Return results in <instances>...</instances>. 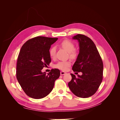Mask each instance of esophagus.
<instances>
[{
	"label": "esophagus",
	"mask_w": 120,
	"mask_h": 120,
	"mask_svg": "<svg viewBox=\"0 0 120 120\" xmlns=\"http://www.w3.org/2000/svg\"><path fill=\"white\" fill-rule=\"evenodd\" d=\"M66 74V72L64 71H60V75H64Z\"/></svg>",
	"instance_id": "esophagus-1"
}]
</instances>
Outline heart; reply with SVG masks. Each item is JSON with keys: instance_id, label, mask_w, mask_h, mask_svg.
I'll return each mask as SVG.
<instances>
[{"instance_id": "b5f03b06", "label": "heart", "mask_w": 120, "mask_h": 120, "mask_svg": "<svg viewBox=\"0 0 120 120\" xmlns=\"http://www.w3.org/2000/svg\"><path fill=\"white\" fill-rule=\"evenodd\" d=\"M60 45L69 52L70 56L71 57L74 58L77 56V53L74 50L75 48V45L71 41L68 40H64L60 43ZM56 53V48L55 47H52L49 50V55L50 57L52 58L55 57ZM71 64L70 61H60L56 65V67L60 70L66 71L71 66Z\"/></svg>"}]
</instances>
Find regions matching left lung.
<instances>
[{"mask_svg":"<svg viewBox=\"0 0 120 120\" xmlns=\"http://www.w3.org/2000/svg\"><path fill=\"white\" fill-rule=\"evenodd\" d=\"M72 39L78 41L79 50L72 69L74 71L82 72V75L76 77L71 74L72 79L68 86L75 96L89 98L96 93L102 82L103 61L91 39L80 34L74 36Z\"/></svg>","mask_w":120,"mask_h":120,"instance_id":"left-lung-1","label":"left lung"}]
</instances>
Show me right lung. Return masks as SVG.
<instances>
[{
	"label": "right lung",
	"instance_id": "add662e5",
	"mask_svg": "<svg viewBox=\"0 0 120 120\" xmlns=\"http://www.w3.org/2000/svg\"><path fill=\"white\" fill-rule=\"evenodd\" d=\"M57 38L38 37L28 40L21 47L18 56L16 78L23 91L30 98L39 99L52 92L60 71L52 69L41 71L51 62L49 49Z\"/></svg>",
	"mask_w": 120,
	"mask_h": 120
}]
</instances>
